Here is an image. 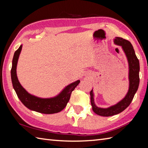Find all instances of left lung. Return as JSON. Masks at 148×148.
Listing matches in <instances>:
<instances>
[{
	"mask_svg": "<svg viewBox=\"0 0 148 148\" xmlns=\"http://www.w3.org/2000/svg\"><path fill=\"white\" fill-rule=\"evenodd\" d=\"M114 42L116 45L122 47L127 56L128 65H129V90L125 98L119 102L117 104L110 107L109 108L103 109L98 108L95 106L92 89L90 93L92 109L97 114L101 116H111L123 111L129 106L131 102L132 101L139 84V61L136 55L132 45L130 41L121 37H116Z\"/></svg>",
	"mask_w": 148,
	"mask_h": 148,
	"instance_id": "left-lung-1",
	"label": "left lung"
}]
</instances>
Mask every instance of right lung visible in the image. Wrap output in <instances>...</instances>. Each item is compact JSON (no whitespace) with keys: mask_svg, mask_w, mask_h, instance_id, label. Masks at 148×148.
<instances>
[{"mask_svg":"<svg viewBox=\"0 0 148 148\" xmlns=\"http://www.w3.org/2000/svg\"><path fill=\"white\" fill-rule=\"evenodd\" d=\"M21 48V45L14 53L11 71L12 86L19 99L25 106L34 111L43 114H54L60 112L67 106L72 92L79 84L80 81L77 80L66 86L58 95L53 98L41 99L32 95L22 87L16 76V66Z\"/></svg>","mask_w":148,"mask_h":148,"instance_id":"add662e5","label":"right lung"}]
</instances>
